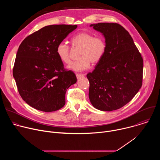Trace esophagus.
Instances as JSON below:
<instances>
[{"instance_id": "esophagus-1", "label": "esophagus", "mask_w": 160, "mask_h": 160, "mask_svg": "<svg viewBox=\"0 0 160 160\" xmlns=\"http://www.w3.org/2000/svg\"><path fill=\"white\" fill-rule=\"evenodd\" d=\"M76 77H77V79H79V78H82V77H84V75H82V74H79V73H77V74H76Z\"/></svg>"}]
</instances>
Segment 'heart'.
<instances>
[{"label": "heart", "mask_w": 160, "mask_h": 160, "mask_svg": "<svg viewBox=\"0 0 160 160\" xmlns=\"http://www.w3.org/2000/svg\"><path fill=\"white\" fill-rule=\"evenodd\" d=\"M73 47L80 49L78 60L68 66L69 69L75 72L87 70L90 62L99 63L104 57L106 51V42L102 37H96L94 34L82 32L72 38ZM56 53L59 59L65 64L71 62L70 48L65 42H60L56 48Z\"/></svg>", "instance_id": "heart-1"}]
</instances>
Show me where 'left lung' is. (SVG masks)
<instances>
[{"mask_svg": "<svg viewBox=\"0 0 160 160\" xmlns=\"http://www.w3.org/2000/svg\"><path fill=\"white\" fill-rule=\"evenodd\" d=\"M90 27L104 35L106 51L102 60L87 77L92 105L110 111L124 106L142 84L143 59L129 33L120 25L99 22Z\"/></svg>", "mask_w": 160, "mask_h": 160, "instance_id": "1", "label": "left lung"}]
</instances>
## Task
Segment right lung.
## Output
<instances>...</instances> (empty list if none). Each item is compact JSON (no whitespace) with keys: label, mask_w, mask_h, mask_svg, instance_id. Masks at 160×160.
Here are the masks:
<instances>
[{"label":"right lung","mask_w":160,"mask_h":160,"mask_svg":"<svg viewBox=\"0 0 160 160\" xmlns=\"http://www.w3.org/2000/svg\"><path fill=\"white\" fill-rule=\"evenodd\" d=\"M77 28L68 25L44 27L20 44L12 73L21 97L31 107L51 112L65 105L66 90L77 82V77L64 69L56 48Z\"/></svg>","instance_id":"1"}]
</instances>
